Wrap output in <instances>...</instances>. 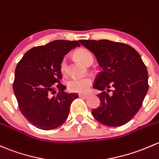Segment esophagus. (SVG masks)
Instances as JSON below:
<instances>
[{
	"label": "esophagus",
	"mask_w": 159,
	"mask_h": 159,
	"mask_svg": "<svg viewBox=\"0 0 159 159\" xmlns=\"http://www.w3.org/2000/svg\"><path fill=\"white\" fill-rule=\"evenodd\" d=\"M78 96H79V98H84V99H86V98H88V95L86 94H78Z\"/></svg>",
	"instance_id": "esophagus-1"
}]
</instances>
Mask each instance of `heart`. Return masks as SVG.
Segmentation results:
<instances>
[{
	"mask_svg": "<svg viewBox=\"0 0 159 159\" xmlns=\"http://www.w3.org/2000/svg\"><path fill=\"white\" fill-rule=\"evenodd\" d=\"M76 57L82 63L86 66L91 64L93 62V56L91 52L87 49H79L75 52ZM60 71L63 75L68 72V66H67V58L64 57L60 62ZM92 84V80L89 77L84 78H70L67 81V86L70 91L77 93H84L88 91L90 86Z\"/></svg>",
	"mask_w": 159,
	"mask_h": 159,
	"instance_id": "b5f03b06",
	"label": "heart"
}]
</instances>
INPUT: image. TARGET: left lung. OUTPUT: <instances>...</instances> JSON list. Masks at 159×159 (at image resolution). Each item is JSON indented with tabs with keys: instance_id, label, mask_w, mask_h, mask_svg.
<instances>
[{
	"instance_id": "left-lung-1",
	"label": "left lung",
	"mask_w": 159,
	"mask_h": 159,
	"mask_svg": "<svg viewBox=\"0 0 159 159\" xmlns=\"http://www.w3.org/2000/svg\"><path fill=\"white\" fill-rule=\"evenodd\" d=\"M96 56L102 71L98 73L93 88L100 106L92 110L98 122L108 126H120L133 118L142 107L148 89V75L141 56L132 46L107 39L79 40ZM113 87V93L106 91Z\"/></svg>"
}]
</instances>
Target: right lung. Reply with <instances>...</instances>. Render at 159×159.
<instances>
[{
    "mask_svg": "<svg viewBox=\"0 0 159 159\" xmlns=\"http://www.w3.org/2000/svg\"><path fill=\"white\" fill-rule=\"evenodd\" d=\"M80 46L77 41L55 40L32 48L16 65L13 92L22 114L36 127L53 129L68 117L70 105L78 95L64 91L60 62L65 55ZM56 89L57 94L52 96Z\"/></svg>",
    "mask_w": 159,
    "mask_h": 159,
    "instance_id": "add662e5",
    "label": "right lung"
}]
</instances>
